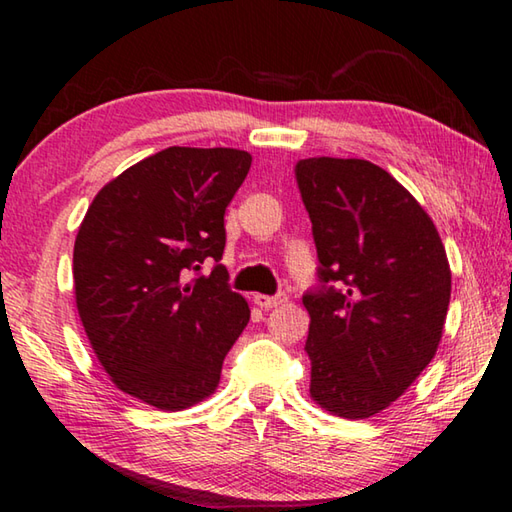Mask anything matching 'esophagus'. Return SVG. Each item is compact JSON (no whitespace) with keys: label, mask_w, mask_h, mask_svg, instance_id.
I'll return each mask as SVG.
<instances>
[{"label":"esophagus","mask_w":512,"mask_h":512,"mask_svg":"<svg viewBox=\"0 0 512 512\" xmlns=\"http://www.w3.org/2000/svg\"><path fill=\"white\" fill-rule=\"evenodd\" d=\"M287 293H275V296H262V293H257L255 296V305H259L262 309H273V307H280L287 302Z\"/></svg>","instance_id":"34e87169"}]
</instances>
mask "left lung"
Masks as SVG:
<instances>
[{
    "instance_id": "1",
    "label": "left lung",
    "mask_w": 512,
    "mask_h": 512,
    "mask_svg": "<svg viewBox=\"0 0 512 512\" xmlns=\"http://www.w3.org/2000/svg\"><path fill=\"white\" fill-rule=\"evenodd\" d=\"M318 253L305 350L314 402L348 420L391 406L443 336L452 271L438 230L391 173L368 160L296 164Z\"/></svg>"
}]
</instances>
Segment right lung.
Segmentation results:
<instances>
[{
    "mask_svg": "<svg viewBox=\"0 0 512 512\" xmlns=\"http://www.w3.org/2000/svg\"><path fill=\"white\" fill-rule=\"evenodd\" d=\"M250 153L169 146L94 196L74 244L76 309L119 391L162 411L210 397L250 320L219 264ZM214 261L210 276L186 277Z\"/></svg>",
    "mask_w": 512,
    "mask_h": 512,
    "instance_id": "1",
    "label": "right lung"
}]
</instances>
